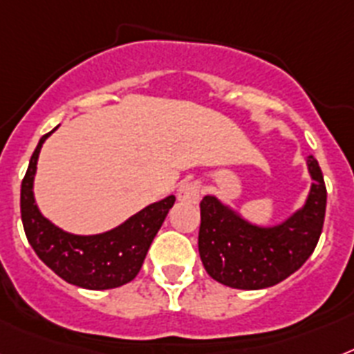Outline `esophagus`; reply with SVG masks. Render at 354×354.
Returning a JSON list of instances; mask_svg holds the SVG:
<instances>
[{
    "mask_svg": "<svg viewBox=\"0 0 354 354\" xmlns=\"http://www.w3.org/2000/svg\"><path fill=\"white\" fill-rule=\"evenodd\" d=\"M178 200L183 203H198L201 194V187L198 182H183L178 187Z\"/></svg>",
    "mask_w": 354,
    "mask_h": 354,
    "instance_id": "34e87169",
    "label": "esophagus"
}]
</instances>
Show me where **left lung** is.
<instances>
[{
  "instance_id": "1",
  "label": "left lung",
  "mask_w": 354,
  "mask_h": 354,
  "mask_svg": "<svg viewBox=\"0 0 354 354\" xmlns=\"http://www.w3.org/2000/svg\"><path fill=\"white\" fill-rule=\"evenodd\" d=\"M308 169L313 183L306 205L277 227L252 225L214 196H205L198 248L214 281L237 290H261L284 281L308 261L322 234L328 200L322 171L311 156Z\"/></svg>"
}]
</instances>
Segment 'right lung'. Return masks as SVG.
<instances>
[{
	"instance_id": "1",
	"label": "right lung",
	"mask_w": 354,
	"mask_h": 354,
	"mask_svg": "<svg viewBox=\"0 0 354 354\" xmlns=\"http://www.w3.org/2000/svg\"><path fill=\"white\" fill-rule=\"evenodd\" d=\"M53 131L41 136L21 183V219L26 239L37 257L66 283L86 290H109L127 284L140 272L151 243L176 198L167 196L145 207L109 232L97 236L62 232L41 216L32 192L39 151Z\"/></svg>"
}]
</instances>
